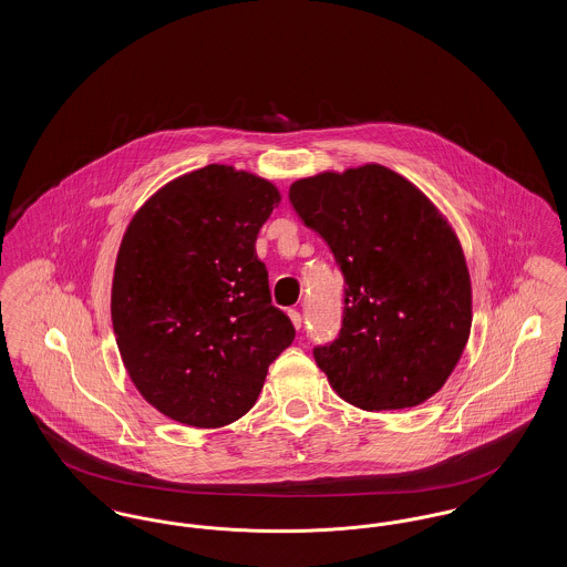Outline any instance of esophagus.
Listing matches in <instances>:
<instances>
[{"instance_id":"esophagus-1","label":"esophagus","mask_w":567,"mask_h":567,"mask_svg":"<svg viewBox=\"0 0 567 567\" xmlns=\"http://www.w3.org/2000/svg\"><path fill=\"white\" fill-rule=\"evenodd\" d=\"M289 319L293 321V324H296V329H299V327H301V312H299V310H296V308H293V310H289Z\"/></svg>"}]
</instances>
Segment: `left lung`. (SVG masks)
Instances as JSON below:
<instances>
[{
    "instance_id": "obj_1",
    "label": "left lung",
    "mask_w": 567,
    "mask_h": 567,
    "mask_svg": "<svg viewBox=\"0 0 567 567\" xmlns=\"http://www.w3.org/2000/svg\"><path fill=\"white\" fill-rule=\"evenodd\" d=\"M289 202L344 276L340 331L312 351L329 384L370 412L430 400L472 327L470 274L449 223L382 165L301 178Z\"/></svg>"
}]
</instances>
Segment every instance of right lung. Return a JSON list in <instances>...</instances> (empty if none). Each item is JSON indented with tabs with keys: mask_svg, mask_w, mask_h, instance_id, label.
<instances>
[{
	"mask_svg": "<svg viewBox=\"0 0 567 567\" xmlns=\"http://www.w3.org/2000/svg\"><path fill=\"white\" fill-rule=\"evenodd\" d=\"M278 202L268 181L213 163L155 193L125 231L110 303L116 344L144 400L178 423L238 421L296 338L255 252Z\"/></svg>",
	"mask_w": 567,
	"mask_h": 567,
	"instance_id": "add662e5",
	"label": "right lung"
}]
</instances>
